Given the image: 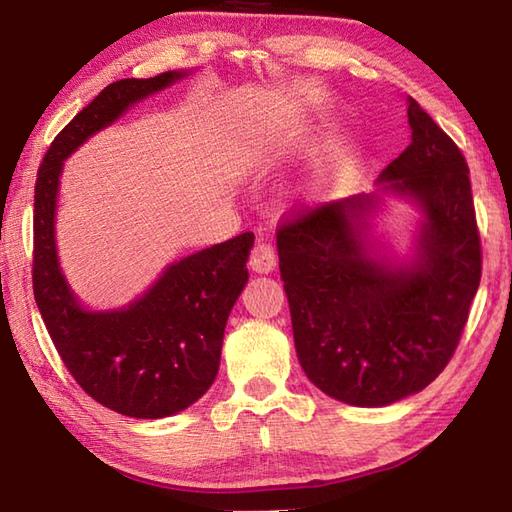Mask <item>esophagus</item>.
<instances>
[{"label": "esophagus", "mask_w": 512, "mask_h": 512, "mask_svg": "<svg viewBox=\"0 0 512 512\" xmlns=\"http://www.w3.org/2000/svg\"><path fill=\"white\" fill-rule=\"evenodd\" d=\"M250 268L255 270V273H273L275 266H277V255H275V248L266 239H259V242L250 250Z\"/></svg>", "instance_id": "34e87169"}]
</instances>
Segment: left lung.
Wrapping results in <instances>:
<instances>
[{
	"instance_id": "8db88e82",
	"label": "left lung",
	"mask_w": 512,
	"mask_h": 512,
	"mask_svg": "<svg viewBox=\"0 0 512 512\" xmlns=\"http://www.w3.org/2000/svg\"><path fill=\"white\" fill-rule=\"evenodd\" d=\"M407 116L411 143L372 193L323 204L277 235L303 372L354 407H387L438 378L482 277L462 151L411 96ZM389 199L419 213L405 256L373 233Z\"/></svg>"
}]
</instances>
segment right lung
I'll return each instance as SVG.
<instances>
[{"instance_id":"obj_1","label":"right lung","mask_w":512,"mask_h":512,"mask_svg":"<svg viewBox=\"0 0 512 512\" xmlns=\"http://www.w3.org/2000/svg\"><path fill=\"white\" fill-rule=\"evenodd\" d=\"M191 70L110 83L54 138L35 184V301L61 361L103 407L158 420L200 400L220 369L224 328L248 284L253 233L171 262L127 306L92 310L65 279L57 250L63 162L85 140Z\"/></svg>"}]
</instances>
